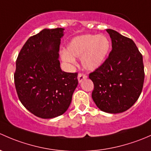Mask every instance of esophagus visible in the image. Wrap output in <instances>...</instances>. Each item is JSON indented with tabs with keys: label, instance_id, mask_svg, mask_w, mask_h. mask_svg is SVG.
<instances>
[{
	"label": "esophagus",
	"instance_id": "1",
	"mask_svg": "<svg viewBox=\"0 0 151 151\" xmlns=\"http://www.w3.org/2000/svg\"><path fill=\"white\" fill-rule=\"evenodd\" d=\"M87 78V76L86 74L84 73H79L78 76V82L79 83H81V82L83 80H84V79H86Z\"/></svg>",
	"mask_w": 151,
	"mask_h": 151
}]
</instances>
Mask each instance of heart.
Returning a JSON list of instances; mask_svg holds the SVG:
<instances>
[{"label": "heart", "mask_w": 151, "mask_h": 151, "mask_svg": "<svg viewBox=\"0 0 151 151\" xmlns=\"http://www.w3.org/2000/svg\"><path fill=\"white\" fill-rule=\"evenodd\" d=\"M110 43L104 35H80L72 39L68 45V52L62 54L65 63L73 64L76 57H81L82 65L85 69L92 70L99 68L106 59L109 52Z\"/></svg>", "instance_id": "heart-1"}]
</instances>
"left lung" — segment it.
<instances>
[{
	"label": "left lung",
	"mask_w": 151,
	"mask_h": 151,
	"mask_svg": "<svg viewBox=\"0 0 151 151\" xmlns=\"http://www.w3.org/2000/svg\"><path fill=\"white\" fill-rule=\"evenodd\" d=\"M112 51L103 63L89 73L91 94L102 111L119 113L129 109L142 92L145 72L142 55L131 38L107 29Z\"/></svg>",
	"instance_id": "left-lung-1"
}]
</instances>
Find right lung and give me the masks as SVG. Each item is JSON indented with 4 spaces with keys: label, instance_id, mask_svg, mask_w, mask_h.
I'll use <instances>...</instances> for the list:
<instances>
[{
    "label": "right lung",
    "instance_id": "right-lung-1",
    "mask_svg": "<svg viewBox=\"0 0 151 151\" xmlns=\"http://www.w3.org/2000/svg\"><path fill=\"white\" fill-rule=\"evenodd\" d=\"M63 28L44 29L29 37L16 61L14 83L20 102L41 119L61 116L77 87L78 73H66L59 61Z\"/></svg>",
    "mask_w": 151,
    "mask_h": 151
}]
</instances>
